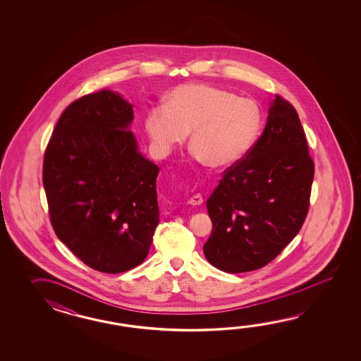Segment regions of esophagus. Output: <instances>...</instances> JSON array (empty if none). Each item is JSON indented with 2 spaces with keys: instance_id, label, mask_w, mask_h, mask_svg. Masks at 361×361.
Returning <instances> with one entry per match:
<instances>
[{
  "instance_id": "esophagus-1",
  "label": "esophagus",
  "mask_w": 361,
  "mask_h": 361,
  "mask_svg": "<svg viewBox=\"0 0 361 361\" xmlns=\"http://www.w3.org/2000/svg\"><path fill=\"white\" fill-rule=\"evenodd\" d=\"M202 201H204V200H202V196H201L200 193H196V195H193L192 197L188 199V204L195 207V205H201V204H202Z\"/></svg>"
}]
</instances>
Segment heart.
I'll return each mask as SVG.
<instances>
[{
	"label": "heart",
	"mask_w": 361,
	"mask_h": 361,
	"mask_svg": "<svg viewBox=\"0 0 361 361\" xmlns=\"http://www.w3.org/2000/svg\"><path fill=\"white\" fill-rule=\"evenodd\" d=\"M258 104L233 92L204 84L182 85L165 106L147 112L145 128L154 149L168 154L191 131V147L204 165L228 168L253 146L261 129Z\"/></svg>",
	"instance_id": "obj_1"
}]
</instances>
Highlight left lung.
Listing matches in <instances>:
<instances>
[{
    "mask_svg": "<svg viewBox=\"0 0 361 361\" xmlns=\"http://www.w3.org/2000/svg\"><path fill=\"white\" fill-rule=\"evenodd\" d=\"M314 173L300 116L276 95L261 137L224 170L207 199L213 222L204 245L207 262L241 274L274 261L303 226Z\"/></svg>",
    "mask_w": 361,
    "mask_h": 361,
    "instance_id": "obj_1",
    "label": "left lung"
}]
</instances>
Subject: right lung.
<instances>
[{
    "label": "right lung",
    "instance_id": "add662e5",
    "mask_svg": "<svg viewBox=\"0 0 361 361\" xmlns=\"http://www.w3.org/2000/svg\"><path fill=\"white\" fill-rule=\"evenodd\" d=\"M133 106L111 90L63 111L44 156L50 222L86 266L121 274L146 259L160 222L159 166L129 130Z\"/></svg>",
    "mask_w": 361,
    "mask_h": 361
}]
</instances>
